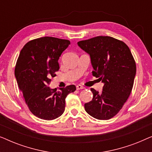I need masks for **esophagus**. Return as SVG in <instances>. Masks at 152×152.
I'll use <instances>...</instances> for the list:
<instances>
[{"mask_svg":"<svg viewBox=\"0 0 152 152\" xmlns=\"http://www.w3.org/2000/svg\"><path fill=\"white\" fill-rule=\"evenodd\" d=\"M76 88H77V90H80V89H83V88H84V87L83 86H82V85L78 84L77 86H76Z\"/></svg>","mask_w":152,"mask_h":152,"instance_id":"34e87169","label":"esophagus"}]
</instances>
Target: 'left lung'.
<instances>
[{
  "label": "left lung",
  "mask_w": 152,
  "mask_h": 152,
  "mask_svg": "<svg viewBox=\"0 0 152 152\" xmlns=\"http://www.w3.org/2000/svg\"><path fill=\"white\" fill-rule=\"evenodd\" d=\"M77 44L91 56L93 75L104 84L101 93L91 88L93 99L85 104V110L96 119H111L132 91L136 72L134 58L125 43L111 37L98 36Z\"/></svg>",
  "instance_id": "8db88e82"
}]
</instances>
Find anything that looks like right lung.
Returning <instances> with one entry per match:
<instances>
[{"instance_id": "add662e5", "label": "right lung", "mask_w": 152, "mask_h": 152, "mask_svg": "<svg viewBox=\"0 0 152 152\" xmlns=\"http://www.w3.org/2000/svg\"><path fill=\"white\" fill-rule=\"evenodd\" d=\"M70 41L52 37L33 39L20 50L14 74L28 109L39 118L53 120L65 110V99L76 90L75 85L56 92L48 85L59 69L58 60Z\"/></svg>"}]
</instances>
